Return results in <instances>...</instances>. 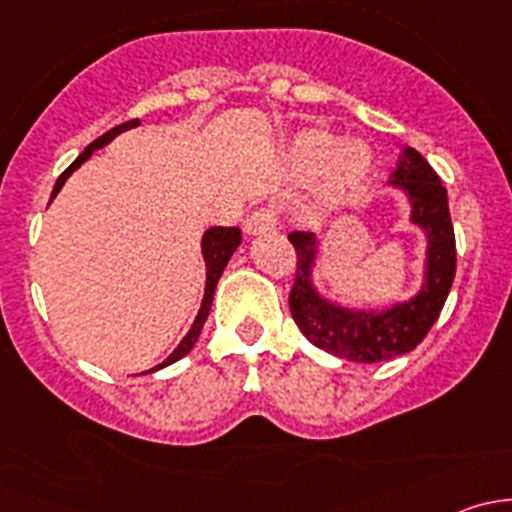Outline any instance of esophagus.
I'll return each instance as SVG.
<instances>
[{
	"label": "esophagus",
	"instance_id": "esophagus-1",
	"mask_svg": "<svg viewBox=\"0 0 512 512\" xmlns=\"http://www.w3.org/2000/svg\"><path fill=\"white\" fill-rule=\"evenodd\" d=\"M275 230H277L275 210H255L245 223L247 235H265V232H275Z\"/></svg>",
	"mask_w": 512,
	"mask_h": 512
}]
</instances>
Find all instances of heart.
Listing matches in <instances>:
<instances>
[{
    "label": "heart",
    "instance_id": "1",
    "mask_svg": "<svg viewBox=\"0 0 512 512\" xmlns=\"http://www.w3.org/2000/svg\"><path fill=\"white\" fill-rule=\"evenodd\" d=\"M287 148L297 168L319 175L314 205L322 213L356 203L374 178V156L364 143H342L322 128H304Z\"/></svg>",
    "mask_w": 512,
    "mask_h": 512
}]
</instances>
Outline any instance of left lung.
Returning <instances> with one entry per match:
<instances>
[{"label": "left lung", "instance_id": "1", "mask_svg": "<svg viewBox=\"0 0 512 512\" xmlns=\"http://www.w3.org/2000/svg\"><path fill=\"white\" fill-rule=\"evenodd\" d=\"M389 188L404 195L409 223L426 240L421 285L411 297L384 307H359L329 297L317 285L319 237L314 232L289 235L297 250V277L289 294V309L299 332L327 354L359 364L394 359L416 349L441 314L456 277V237L448 193L436 170L416 148L404 146Z\"/></svg>", "mask_w": 512, "mask_h": 512}]
</instances>
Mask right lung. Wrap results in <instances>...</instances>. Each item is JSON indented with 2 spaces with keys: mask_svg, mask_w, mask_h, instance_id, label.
<instances>
[{
  "mask_svg": "<svg viewBox=\"0 0 512 512\" xmlns=\"http://www.w3.org/2000/svg\"><path fill=\"white\" fill-rule=\"evenodd\" d=\"M136 126H141V121L121 123V126H116V128H111L108 133H103L101 138H96L94 143H89V146H86V151L81 153V156L76 158L74 163H71L69 168H66L64 173L59 175L54 190H51V200L59 195V190L64 188L66 180L71 178V173H74V170H79L81 165L86 163V160L94 156V151H98V148H103V146H108L113 138L121 136L123 131H131V128H136ZM51 200H49V203H51ZM240 242H242V235H240V230H237V227H210V230L203 232V237H200V252H203V260H205V294H203V302H200L198 317H195L193 327L188 329V334L180 339L178 347H175L173 352L168 354V359H163L158 366H153V369H148V371H158V369H165V366L175 364V361L183 359V356L195 347L200 332H203L205 319H208V314H210V307H213V294H215V287H218L220 275H223V270L227 267V262H230L232 252L237 250V245H240Z\"/></svg>",
  "mask_w": 512,
  "mask_h": 512,
  "instance_id": "obj_1",
  "label": "right lung"
}]
</instances>
